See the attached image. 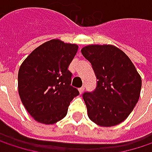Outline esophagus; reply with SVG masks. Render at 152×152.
<instances>
[{"mask_svg":"<svg viewBox=\"0 0 152 152\" xmlns=\"http://www.w3.org/2000/svg\"><path fill=\"white\" fill-rule=\"evenodd\" d=\"M78 91H79V92H80V93L82 94V93L83 92V91H84V87L83 86V87H81V88H79V89H78Z\"/></svg>","mask_w":152,"mask_h":152,"instance_id":"1","label":"esophagus"}]
</instances>
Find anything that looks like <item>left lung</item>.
<instances>
[{
	"label": "left lung",
	"instance_id": "left-lung-1",
	"mask_svg": "<svg viewBox=\"0 0 152 152\" xmlns=\"http://www.w3.org/2000/svg\"><path fill=\"white\" fill-rule=\"evenodd\" d=\"M81 52L98 79L96 89L83 95L89 118L101 127L121 123L140 97L142 79L137 69L124 52L112 45H90Z\"/></svg>",
	"mask_w": 152,
	"mask_h": 152
}]
</instances>
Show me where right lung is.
<instances>
[{
  "label": "right lung",
  "instance_id": "add662e5",
  "mask_svg": "<svg viewBox=\"0 0 152 152\" xmlns=\"http://www.w3.org/2000/svg\"><path fill=\"white\" fill-rule=\"evenodd\" d=\"M76 44L52 39L33 50L18 71V92L35 121L53 124L63 119L72 99L79 95L71 86L69 66L77 53Z\"/></svg>",
  "mask_w": 152,
  "mask_h": 152
}]
</instances>
